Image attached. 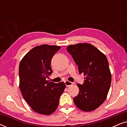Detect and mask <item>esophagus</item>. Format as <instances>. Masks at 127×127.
<instances>
[{
  "label": "esophagus",
  "mask_w": 127,
  "mask_h": 127,
  "mask_svg": "<svg viewBox=\"0 0 127 127\" xmlns=\"http://www.w3.org/2000/svg\"><path fill=\"white\" fill-rule=\"evenodd\" d=\"M65 85L66 87H69V86H72L73 85V83L70 82V81H65Z\"/></svg>",
  "instance_id": "esophagus-1"
}]
</instances>
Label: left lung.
I'll list each match as a JSON object with an SVG mask.
<instances>
[{"label": "left lung", "mask_w": 127, "mask_h": 127, "mask_svg": "<svg viewBox=\"0 0 127 127\" xmlns=\"http://www.w3.org/2000/svg\"><path fill=\"white\" fill-rule=\"evenodd\" d=\"M77 64L80 74L86 77L83 84H77L79 93L73 98L76 106L84 112H91L100 106L106 99L112 75L106 57L88 43L67 47Z\"/></svg>", "instance_id": "1"}]
</instances>
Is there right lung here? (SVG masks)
Instances as JSON below:
<instances>
[{
    "mask_svg": "<svg viewBox=\"0 0 127 127\" xmlns=\"http://www.w3.org/2000/svg\"><path fill=\"white\" fill-rule=\"evenodd\" d=\"M60 46L43 44L29 51L19 66L20 88L24 98L35 112L50 115L58 106L66 87L63 81L55 83L46 80L53 73L51 61Z\"/></svg>",
    "mask_w": 127,
    "mask_h": 127,
    "instance_id": "right-lung-1",
    "label": "right lung"
}]
</instances>
